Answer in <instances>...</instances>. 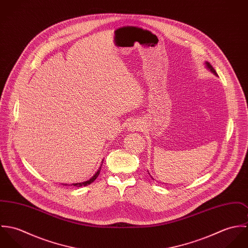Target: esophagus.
<instances>
[{
  "instance_id": "obj_1",
  "label": "esophagus",
  "mask_w": 248,
  "mask_h": 248,
  "mask_svg": "<svg viewBox=\"0 0 248 248\" xmlns=\"http://www.w3.org/2000/svg\"><path fill=\"white\" fill-rule=\"evenodd\" d=\"M128 129L130 131H139L141 129V125L136 121V120H132L130 123H129V126H128Z\"/></svg>"
}]
</instances>
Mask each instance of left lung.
Returning a JSON list of instances; mask_svg holds the SVG:
<instances>
[{
	"instance_id": "1",
	"label": "left lung",
	"mask_w": 248,
	"mask_h": 248,
	"mask_svg": "<svg viewBox=\"0 0 248 248\" xmlns=\"http://www.w3.org/2000/svg\"><path fill=\"white\" fill-rule=\"evenodd\" d=\"M205 64H206V67H207V69H208L209 71H212L213 73H214L215 75H217V73L216 71L214 70V68H213L212 66H211V64H210V63H208V62H206Z\"/></svg>"
}]
</instances>
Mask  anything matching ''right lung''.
I'll list each match as a JSON object with an SVG mask.
<instances>
[{"label":"right lung","instance_id":"obj_1","mask_svg":"<svg viewBox=\"0 0 248 248\" xmlns=\"http://www.w3.org/2000/svg\"><path fill=\"white\" fill-rule=\"evenodd\" d=\"M102 164H103V161H102ZM102 164H101V166H102ZM100 170H101V167L99 168V170L95 173V175L93 176V177H92L90 180H88V181H85V182H82V183H75V184H73V186H76V187H81V186H87V185H89V184H91L92 182H93L95 179H96V177L99 176V174H100ZM65 185H67V184H65Z\"/></svg>","mask_w":248,"mask_h":248}]
</instances>
